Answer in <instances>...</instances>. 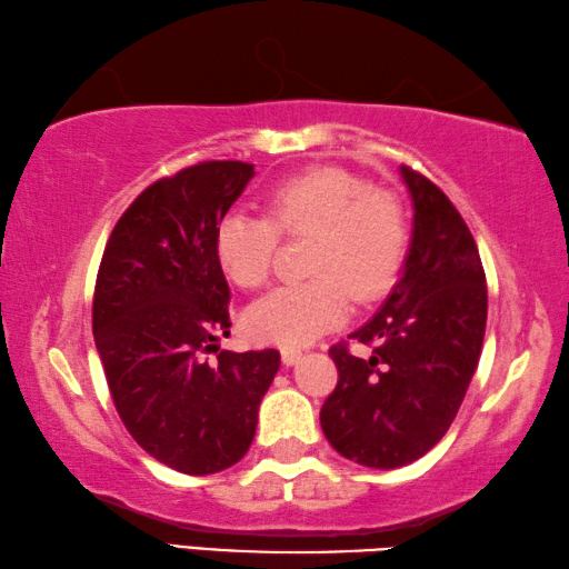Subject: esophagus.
Masks as SVG:
<instances>
[{
	"label": "esophagus",
	"mask_w": 569,
	"mask_h": 569,
	"mask_svg": "<svg viewBox=\"0 0 569 569\" xmlns=\"http://www.w3.org/2000/svg\"><path fill=\"white\" fill-rule=\"evenodd\" d=\"M301 349H293V346H283L281 349V361L286 363V366H293V363H298L301 361Z\"/></svg>",
	"instance_id": "1"
}]
</instances>
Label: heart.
Instances as JSON below:
<instances>
[{
    "instance_id": "obj_1",
    "label": "heart",
    "mask_w": 569,
    "mask_h": 569,
    "mask_svg": "<svg viewBox=\"0 0 569 569\" xmlns=\"http://www.w3.org/2000/svg\"><path fill=\"white\" fill-rule=\"evenodd\" d=\"M268 218L233 210L216 228V256L240 288L271 278L278 230L311 233V278L278 288L248 311V331L261 341L306 346L339 326L356 301L389 291L403 263L409 220L391 190L369 188L351 170L321 166L296 172L268 190Z\"/></svg>"
}]
</instances>
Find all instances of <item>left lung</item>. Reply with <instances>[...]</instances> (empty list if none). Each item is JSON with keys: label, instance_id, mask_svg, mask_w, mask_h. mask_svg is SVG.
I'll list each match as a JSON object with an SVG mask.
<instances>
[{"label": "left lung", "instance_id": "obj_1", "mask_svg": "<svg viewBox=\"0 0 569 569\" xmlns=\"http://www.w3.org/2000/svg\"><path fill=\"white\" fill-rule=\"evenodd\" d=\"M413 228L399 283L349 339L331 346L339 383L321 407L331 447L356 465H411L447 435L475 377L487 329V283L475 238L451 200L401 166Z\"/></svg>", "mask_w": 569, "mask_h": 569}]
</instances>
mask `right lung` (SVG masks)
Instances as JSON below:
<instances>
[{
  "label": "right lung",
  "instance_id": "obj_1",
  "mask_svg": "<svg viewBox=\"0 0 569 569\" xmlns=\"http://www.w3.org/2000/svg\"><path fill=\"white\" fill-rule=\"evenodd\" d=\"M253 166L198 162L132 200L104 246L92 333L124 429L182 475H216L246 457L281 353H206L230 333V288L216 228Z\"/></svg>",
  "mask_w": 569,
  "mask_h": 569
}]
</instances>
